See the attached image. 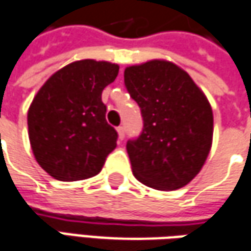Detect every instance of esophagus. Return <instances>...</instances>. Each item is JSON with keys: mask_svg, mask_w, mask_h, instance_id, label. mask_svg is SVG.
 Listing matches in <instances>:
<instances>
[{"mask_svg": "<svg viewBox=\"0 0 251 251\" xmlns=\"http://www.w3.org/2000/svg\"><path fill=\"white\" fill-rule=\"evenodd\" d=\"M117 130H118V137H119V140H124V137H125V127H124V126H119Z\"/></svg>", "mask_w": 251, "mask_h": 251, "instance_id": "esophagus-1", "label": "esophagus"}]
</instances>
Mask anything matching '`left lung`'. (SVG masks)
<instances>
[{"label":"left lung","instance_id":"obj_1","mask_svg":"<svg viewBox=\"0 0 251 251\" xmlns=\"http://www.w3.org/2000/svg\"><path fill=\"white\" fill-rule=\"evenodd\" d=\"M124 76L143 118L140 136L126 143L133 175L157 190L183 187L203 168L211 149L214 119L208 100L169 61L129 66Z\"/></svg>","mask_w":251,"mask_h":251}]
</instances>
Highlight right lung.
I'll list each match as a JSON object with an SVG mask.
<instances>
[{
	"label": "right lung",
	"instance_id": "add662e5",
	"mask_svg": "<svg viewBox=\"0 0 251 251\" xmlns=\"http://www.w3.org/2000/svg\"><path fill=\"white\" fill-rule=\"evenodd\" d=\"M119 66L83 59L64 66L43 84L27 112L33 154L48 175L62 182L96 176L117 147L105 119L102 90Z\"/></svg>",
	"mask_w": 251,
	"mask_h": 251
}]
</instances>
